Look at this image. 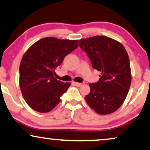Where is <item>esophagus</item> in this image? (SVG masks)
Wrapping results in <instances>:
<instances>
[{"label":"esophagus","mask_w":150,"mask_h":150,"mask_svg":"<svg viewBox=\"0 0 150 150\" xmlns=\"http://www.w3.org/2000/svg\"><path fill=\"white\" fill-rule=\"evenodd\" d=\"M73 84L74 86H80L81 84V83H78V82H75V81H73Z\"/></svg>","instance_id":"obj_1"}]
</instances>
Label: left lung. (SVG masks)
I'll return each mask as SVG.
<instances>
[{
    "label": "left lung",
    "instance_id": "8db88e82",
    "mask_svg": "<svg viewBox=\"0 0 150 150\" xmlns=\"http://www.w3.org/2000/svg\"><path fill=\"white\" fill-rule=\"evenodd\" d=\"M79 47L90 59L92 67L101 73L99 81L89 84L91 91L85 96L86 102L99 114L113 113L124 102L132 81L125 48L105 36L80 39Z\"/></svg>",
    "mask_w": 150,
    "mask_h": 150
}]
</instances>
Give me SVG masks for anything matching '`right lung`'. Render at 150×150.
Wrapping results in <instances>:
<instances>
[{"label": "right lung", "mask_w": 150, "mask_h": 150, "mask_svg": "<svg viewBox=\"0 0 150 150\" xmlns=\"http://www.w3.org/2000/svg\"><path fill=\"white\" fill-rule=\"evenodd\" d=\"M78 40L45 37L34 43L25 53L19 68L20 88L33 110L46 113L61 101L71 83L55 78V70L64 59L78 47Z\"/></svg>", "instance_id": "1"}]
</instances>
